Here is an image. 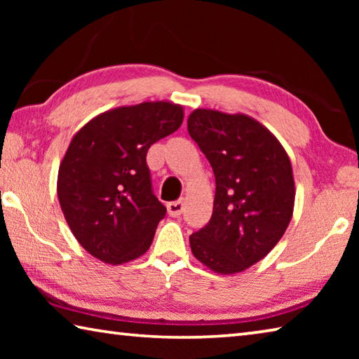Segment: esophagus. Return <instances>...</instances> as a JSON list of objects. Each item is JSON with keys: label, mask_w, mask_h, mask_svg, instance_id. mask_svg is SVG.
<instances>
[{"label": "esophagus", "mask_w": 359, "mask_h": 359, "mask_svg": "<svg viewBox=\"0 0 359 359\" xmlns=\"http://www.w3.org/2000/svg\"><path fill=\"white\" fill-rule=\"evenodd\" d=\"M168 214L171 217H179L182 212H184V201H174L168 203Z\"/></svg>", "instance_id": "1"}]
</instances>
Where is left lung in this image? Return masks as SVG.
I'll return each mask as SVG.
<instances>
[{"label": "left lung", "mask_w": 359, "mask_h": 359, "mask_svg": "<svg viewBox=\"0 0 359 359\" xmlns=\"http://www.w3.org/2000/svg\"><path fill=\"white\" fill-rule=\"evenodd\" d=\"M188 133L215 174L210 222L190 236L194 258L233 276L274 248L294 209L291 160L272 133L245 114L194 109Z\"/></svg>", "instance_id": "8db88e82"}]
</instances>
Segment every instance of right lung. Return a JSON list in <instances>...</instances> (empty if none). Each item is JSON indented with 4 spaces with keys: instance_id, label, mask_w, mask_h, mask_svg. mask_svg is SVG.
<instances>
[{
    "instance_id": "add662e5",
    "label": "right lung",
    "mask_w": 359,
    "mask_h": 359,
    "mask_svg": "<svg viewBox=\"0 0 359 359\" xmlns=\"http://www.w3.org/2000/svg\"><path fill=\"white\" fill-rule=\"evenodd\" d=\"M182 121L180 104L145 101L109 109L72 136L57 193L66 223L92 257L117 266L149 250L166 208L151 193L145 156Z\"/></svg>"
}]
</instances>
